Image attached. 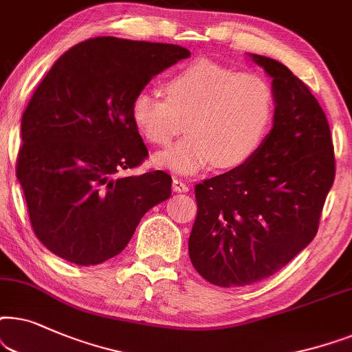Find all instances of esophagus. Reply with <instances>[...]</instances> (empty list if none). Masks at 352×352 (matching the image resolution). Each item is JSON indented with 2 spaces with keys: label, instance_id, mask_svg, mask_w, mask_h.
<instances>
[{
  "label": "esophagus",
  "instance_id": "obj_1",
  "mask_svg": "<svg viewBox=\"0 0 352 352\" xmlns=\"http://www.w3.org/2000/svg\"><path fill=\"white\" fill-rule=\"evenodd\" d=\"M172 188L173 191H179V193H186V191L190 190V186L185 184V182H182L179 179H173L172 182Z\"/></svg>",
  "mask_w": 352,
  "mask_h": 352
}]
</instances>
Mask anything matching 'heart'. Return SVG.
I'll return each instance as SVG.
<instances>
[{
    "label": "heart",
    "mask_w": 352,
    "mask_h": 352,
    "mask_svg": "<svg viewBox=\"0 0 352 352\" xmlns=\"http://www.w3.org/2000/svg\"><path fill=\"white\" fill-rule=\"evenodd\" d=\"M161 98L138 91L130 117L154 146H167L184 129L188 137L159 153L157 166L191 175L210 166H245L259 153L275 119V95L264 77L198 59L168 75Z\"/></svg>",
    "instance_id": "heart-1"
}]
</instances>
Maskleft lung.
Listing matches in <instances>:
<instances>
[{
  "mask_svg": "<svg viewBox=\"0 0 352 352\" xmlns=\"http://www.w3.org/2000/svg\"><path fill=\"white\" fill-rule=\"evenodd\" d=\"M251 58L272 77L274 127L250 162L195 186L190 259L223 288L269 278L299 254L317 235L335 180L330 125L316 96L287 65Z\"/></svg>",
  "mask_w": 352,
  "mask_h": 352,
  "instance_id": "obj_1",
  "label": "left lung"
}]
</instances>
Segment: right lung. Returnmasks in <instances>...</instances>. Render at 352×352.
Wrapping results in <instances>:
<instances>
[{
    "label": "right lung",
    "mask_w": 352,
    "mask_h": 352,
    "mask_svg": "<svg viewBox=\"0 0 352 352\" xmlns=\"http://www.w3.org/2000/svg\"><path fill=\"white\" fill-rule=\"evenodd\" d=\"M190 51L96 36L60 56L22 114L16 173L35 235L53 254L96 265L129 245L140 220L172 195V177L142 166L148 148L133 96Z\"/></svg>",
    "instance_id": "right-lung-1"
}]
</instances>
